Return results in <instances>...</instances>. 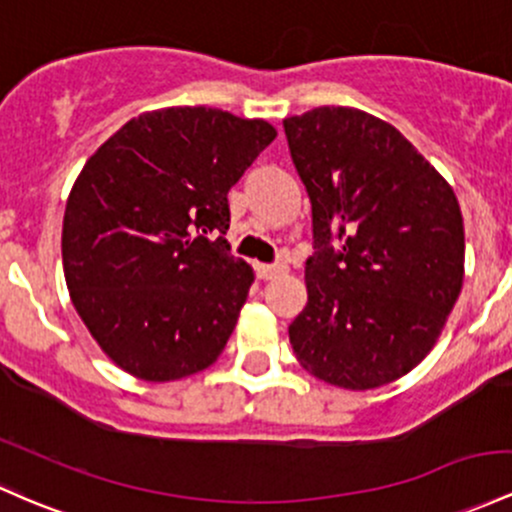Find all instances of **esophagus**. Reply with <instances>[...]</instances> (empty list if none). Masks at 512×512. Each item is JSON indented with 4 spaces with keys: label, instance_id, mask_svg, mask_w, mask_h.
Segmentation results:
<instances>
[{
    "label": "esophagus",
    "instance_id": "1",
    "mask_svg": "<svg viewBox=\"0 0 512 512\" xmlns=\"http://www.w3.org/2000/svg\"><path fill=\"white\" fill-rule=\"evenodd\" d=\"M286 267L284 265H257V274H260L262 279H277L279 274H284Z\"/></svg>",
    "mask_w": 512,
    "mask_h": 512
}]
</instances>
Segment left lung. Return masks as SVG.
<instances>
[{
  "label": "left lung",
  "mask_w": 512,
  "mask_h": 512,
  "mask_svg": "<svg viewBox=\"0 0 512 512\" xmlns=\"http://www.w3.org/2000/svg\"><path fill=\"white\" fill-rule=\"evenodd\" d=\"M284 131L318 247L308 303L289 325L294 355L340 389L391 384L435 347L462 291L457 196L391 123L362 109L318 106L284 119Z\"/></svg>",
  "instance_id": "obj_1"
}]
</instances>
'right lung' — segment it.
I'll list each match as a JSON object with an SVG mask.
<instances>
[{"label":"right lung","mask_w":512,"mask_h":512,"mask_svg":"<svg viewBox=\"0 0 512 512\" xmlns=\"http://www.w3.org/2000/svg\"><path fill=\"white\" fill-rule=\"evenodd\" d=\"M277 138L209 106L145 111L87 160L67 196L63 269L104 355L143 381L211 367L255 272L230 255L228 192Z\"/></svg>","instance_id":"1"}]
</instances>
